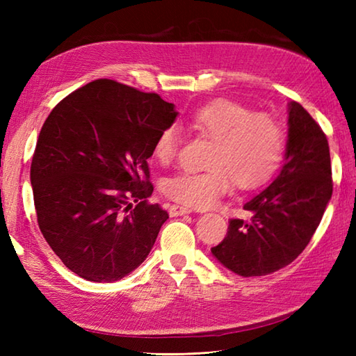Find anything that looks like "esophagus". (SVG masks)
Masks as SVG:
<instances>
[{"label": "esophagus", "instance_id": "1", "mask_svg": "<svg viewBox=\"0 0 356 356\" xmlns=\"http://www.w3.org/2000/svg\"><path fill=\"white\" fill-rule=\"evenodd\" d=\"M188 213H191V209H190V208H185V207L172 205V207L170 208V214H171L172 217H179V216H184V214H188Z\"/></svg>", "mask_w": 356, "mask_h": 356}]
</instances>
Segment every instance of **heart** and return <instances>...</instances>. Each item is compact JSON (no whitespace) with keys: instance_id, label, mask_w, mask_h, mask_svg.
<instances>
[{"instance_id":"obj_1","label":"heart","mask_w":356,"mask_h":356,"mask_svg":"<svg viewBox=\"0 0 356 356\" xmlns=\"http://www.w3.org/2000/svg\"><path fill=\"white\" fill-rule=\"evenodd\" d=\"M190 124L195 133L213 140L207 171H184L165 180L166 197L193 208H209L229 191L231 182L249 190L261 185L282 163L286 134L268 113H254L237 102L217 99L195 110ZM182 133L168 125L159 133L153 157L170 165L177 157Z\"/></svg>"}]
</instances>
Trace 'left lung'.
Listing matches in <instances>:
<instances>
[{"mask_svg": "<svg viewBox=\"0 0 356 356\" xmlns=\"http://www.w3.org/2000/svg\"><path fill=\"white\" fill-rule=\"evenodd\" d=\"M286 162L268 188L249 199V218H231L211 252L241 277L268 275L305 251L332 197L327 138L298 102L289 104Z\"/></svg>", "mask_w": 356, "mask_h": 356, "instance_id": "obj_1", "label": "left lung"}]
</instances>
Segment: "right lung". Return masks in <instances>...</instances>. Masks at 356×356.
<instances>
[{
	"instance_id": "right-lung-1",
	"label": "right lung",
	"mask_w": 356,
	"mask_h": 356,
	"mask_svg": "<svg viewBox=\"0 0 356 356\" xmlns=\"http://www.w3.org/2000/svg\"><path fill=\"white\" fill-rule=\"evenodd\" d=\"M176 116L174 104L156 93L97 79L45 119L30 166L36 218L76 275L118 282L148 257L168 218L148 203V159Z\"/></svg>"
}]
</instances>
